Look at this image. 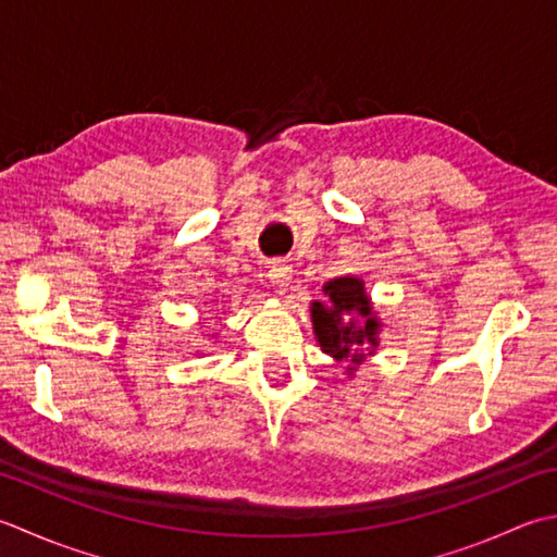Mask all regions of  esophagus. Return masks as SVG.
I'll return each instance as SVG.
<instances>
[{"instance_id":"esophagus-1","label":"esophagus","mask_w":557,"mask_h":557,"mask_svg":"<svg viewBox=\"0 0 557 557\" xmlns=\"http://www.w3.org/2000/svg\"><path fill=\"white\" fill-rule=\"evenodd\" d=\"M268 280L270 285L275 287L280 294L287 289L289 280H292V268L287 263H282V260H277V263H272L270 270H268Z\"/></svg>"}]
</instances>
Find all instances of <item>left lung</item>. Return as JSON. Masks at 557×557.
<instances>
[{
    "label": "left lung",
    "mask_w": 557,
    "mask_h": 557,
    "mask_svg": "<svg viewBox=\"0 0 557 557\" xmlns=\"http://www.w3.org/2000/svg\"><path fill=\"white\" fill-rule=\"evenodd\" d=\"M323 301L311 304V323L321 350L337 362L355 364L379 347L381 321L367 297L364 282L359 277H335L323 285Z\"/></svg>",
    "instance_id": "8db88e82"
}]
</instances>
